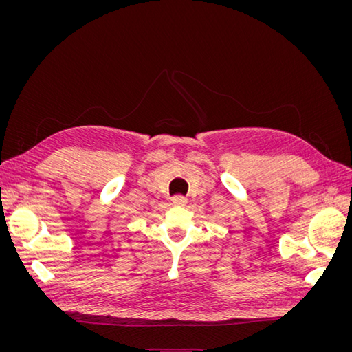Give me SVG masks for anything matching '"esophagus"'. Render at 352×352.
<instances>
[{
    "mask_svg": "<svg viewBox=\"0 0 352 352\" xmlns=\"http://www.w3.org/2000/svg\"><path fill=\"white\" fill-rule=\"evenodd\" d=\"M172 202L175 206H177V207H185L186 204H188V198H185V197H182V195H176L173 199H172Z\"/></svg>",
    "mask_w": 352,
    "mask_h": 352,
    "instance_id": "1",
    "label": "esophagus"
}]
</instances>
